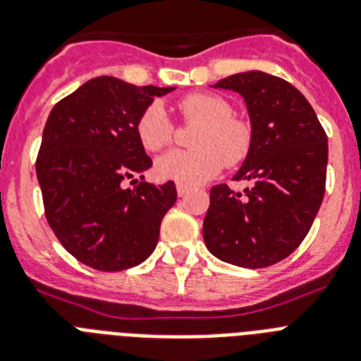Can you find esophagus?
<instances>
[{
	"mask_svg": "<svg viewBox=\"0 0 361 361\" xmlns=\"http://www.w3.org/2000/svg\"><path fill=\"white\" fill-rule=\"evenodd\" d=\"M190 190H192V188L186 186V184H177L178 197H184V195H188V193H190Z\"/></svg>",
	"mask_w": 361,
	"mask_h": 361,
	"instance_id": "1",
	"label": "esophagus"
}]
</instances>
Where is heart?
<instances>
[{"mask_svg":"<svg viewBox=\"0 0 361 361\" xmlns=\"http://www.w3.org/2000/svg\"><path fill=\"white\" fill-rule=\"evenodd\" d=\"M183 120L195 121L193 151H169L154 164V175L160 180L177 184H201L216 177L228 166H238L252 149V127L243 118L232 116V106L225 97L216 94L184 95L177 103ZM136 136L147 151H160L173 140V123L162 105L145 106L136 120Z\"/></svg>","mask_w":361,"mask_h":361,"instance_id":"b5f03b06","label":"heart"}]
</instances>
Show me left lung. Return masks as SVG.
<instances>
[{
  "label": "left lung",
  "instance_id": "obj_1",
  "mask_svg": "<svg viewBox=\"0 0 361 361\" xmlns=\"http://www.w3.org/2000/svg\"><path fill=\"white\" fill-rule=\"evenodd\" d=\"M214 88L245 101L252 149L234 180L252 186L245 193L227 184L210 190L202 238L208 251L232 266H273L300 245L319 212L329 138L305 95L281 77L243 71Z\"/></svg>",
  "mask_w": 361,
  "mask_h": 361
}]
</instances>
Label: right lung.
Instances as JSON below:
<instances>
[{
	"instance_id": "add662e5",
	"label": "right lung",
	"mask_w": 361,
	"mask_h": 361,
	"mask_svg": "<svg viewBox=\"0 0 361 361\" xmlns=\"http://www.w3.org/2000/svg\"><path fill=\"white\" fill-rule=\"evenodd\" d=\"M171 90L103 75L49 112L37 159L44 210L64 249L85 266L129 269L157 247L177 188L173 180L162 186L144 180L153 162L136 136V120ZM127 180L140 183L130 190Z\"/></svg>"
}]
</instances>
